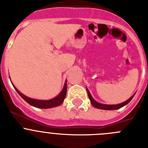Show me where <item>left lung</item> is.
I'll return each mask as SVG.
<instances>
[{
	"instance_id": "obj_1",
	"label": "left lung",
	"mask_w": 148,
	"mask_h": 148,
	"mask_svg": "<svg viewBox=\"0 0 148 148\" xmlns=\"http://www.w3.org/2000/svg\"><path fill=\"white\" fill-rule=\"evenodd\" d=\"M87 94H88L89 99L90 100V103L92 104V105L93 106L94 108H97V109H101V110H118L119 108H122L124 106H125L126 104H127L128 103L130 102V101L132 100V99L133 98V96L135 95L136 93L133 94L132 95L130 99H128L127 100L124 101V102L121 103V104H101V103L98 102L93 98L92 97V95L90 94V91L88 90V89L87 88Z\"/></svg>"
}]
</instances>
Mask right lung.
<instances>
[{
  "mask_svg": "<svg viewBox=\"0 0 148 148\" xmlns=\"http://www.w3.org/2000/svg\"><path fill=\"white\" fill-rule=\"evenodd\" d=\"M13 87L15 89V90L17 91L19 95L22 97V99H24V100L27 101L28 104H29L30 105L33 106L35 108H41V109H48V108H56V107H58V106L61 105L63 103L65 97H66V80L65 81L64 85L63 87L62 90L61 91L59 94H58L56 97L53 98L52 99H49V100H38V99H32V98L27 97L25 95L22 94L21 92L16 88V87L14 86V84H12Z\"/></svg>",
  "mask_w": 148,
  "mask_h": 148,
  "instance_id": "obj_1",
  "label": "right lung"
}]
</instances>
